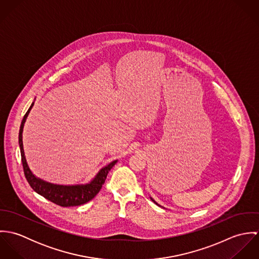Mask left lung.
I'll use <instances>...</instances> for the list:
<instances>
[{"instance_id": "left-lung-1", "label": "left lung", "mask_w": 259, "mask_h": 259, "mask_svg": "<svg viewBox=\"0 0 259 259\" xmlns=\"http://www.w3.org/2000/svg\"><path fill=\"white\" fill-rule=\"evenodd\" d=\"M150 199H151V200H152V201H153V202H154V203H155V204H156V205H158V206H160V205H159V204H158V203H157V202H156V201H155V200H154V199H153V198H152V197H150Z\"/></svg>"}]
</instances>
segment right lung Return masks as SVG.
I'll return each instance as SVG.
<instances>
[{
  "mask_svg": "<svg viewBox=\"0 0 259 259\" xmlns=\"http://www.w3.org/2000/svg\"><path fill=\"white\" fill-rule=\"evenodd\" d=\"M34 102L31 105L30 109L26 112L24 115V118L22 120L21 126H20V132H19V146H20V150H21V156H22V163L24 167V172L25 177L31 185V187L38 193L39 195L44 196L48 200L64 206H77L83 203H87L88 201L92 200L101 190L102 186L105 184L107 176L109 171L112 168V166L117 162L116 160L111 161L108 165L105 167L101 168V170L97 174V176L89 183L85 185H54L51 183H48L44 180H40L37 178L32 170L30 169L26 156H25V151H24V146H23V131H24V125L26 122V119L32 110L34 106Z\"/></svg>",
  "mask_w": 259,
  "mask_h": 259,
  "instance_id": "right-lung-1",
  "label": "right lung"
}]
</instances>
